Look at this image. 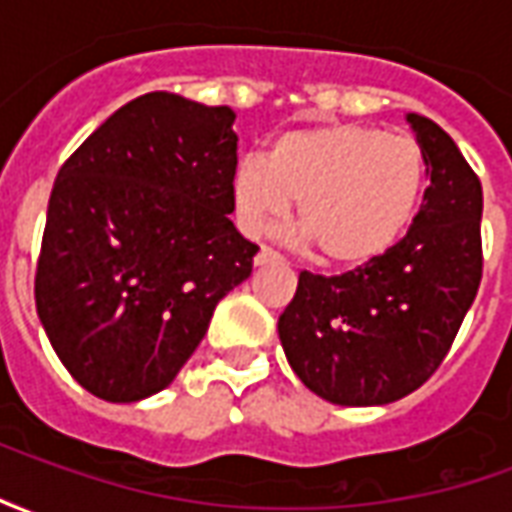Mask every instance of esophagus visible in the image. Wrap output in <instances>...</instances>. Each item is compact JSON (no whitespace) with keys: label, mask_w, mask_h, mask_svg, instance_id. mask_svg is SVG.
Segmentation results:
<instances>
[{"label":"esophagus","mask_w":512,"mask_h":512,"mask_svg":"<svg viewBox=\"0 0 512 512\" xmlns=\"http://www.w3.org/2000/svg\"><path fill=\"white\" fill-rule=\"evenodd\" d=\"M274 257H277V252H274L271 246H260V252L255 255V263H257V266H263V263L274 260Z\"/></svg>","instance_id":"obj_1"}]
</instances>
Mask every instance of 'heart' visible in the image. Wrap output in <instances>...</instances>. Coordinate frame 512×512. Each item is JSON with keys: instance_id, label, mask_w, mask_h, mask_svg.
I'll list each match as a JSON object with an SVG mask.
<instances>
[{"instance_id": "1", "label": "heart", "mask_w": 512, "mask_h": 512, "mask_svg": "<svg viewBox=\"0 0 512 512\" xmlns=\"http://www.w3.org/2000/svg\"><path fill=\"white\" fill-rule=\"evenodd\" d=\"M425 178V156L411 136L332 123L285 131L266 158H244L230 180V202L238 227L260 235L299 200V230L323 263L356 268L403 238Z\"/></svg>"}]
</instances>
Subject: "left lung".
Wrapping results in <instances>:
<instances>
[{
  "mask_svg": "<svg viewBox=\"0 0 512 512\" xmlns=\"http://www.w3.org/2000/svg\"><path fill=\"white\" fill-rule=\"evenodd\" d=\"M406 120L430 175L408 233L354 271H301L277 323L293 373L337 406H384L425 384L483 279L480 178L444 128Z\"/></svg>",
  "mask_w": 512,
  "mask_h": 512,
  "instance_id": "8db88e82",
  "label": "left lung"
}]
</instances>
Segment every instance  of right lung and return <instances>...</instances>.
<instances>
[{
    "instance_id": "obj_1",
    "label": "right lung",
    "mask_w": 512,
    "mask_h": 512,
    "mask_svg": "<svg viewBox=\"0 0 512 512\" xmlns=\"http://www.w3.org/2000/svg\"><path fill=\"white\" fill-rule=\"evenodd\" d=\"M235 112L139 95L73 150L51 189L35 304L79 384L134 403L172 384L257 244L227 219Z\"/></svg>"
}]
</instances>
